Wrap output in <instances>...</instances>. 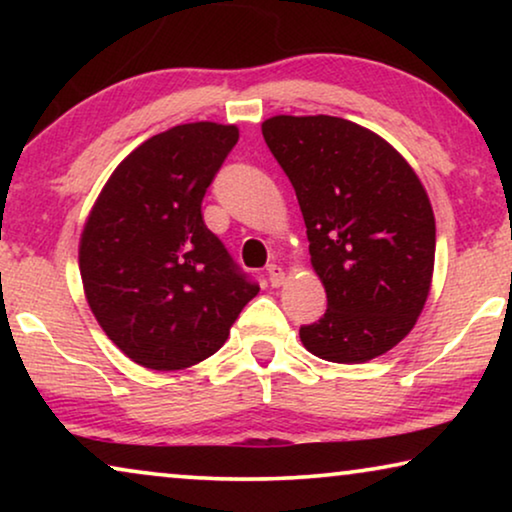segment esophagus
Returning a JSON list of instances; mask_svg holds the SVG:
<instances>
[{
  "instance_id": "esophagus-1",
  "label": "esophagus",
  "mask_w": 512,
  "mask_h": 512,
  "mask_svg": "<svg viewBox=\"0 0 512 512\" xmlns=\"http://www.w3.org/2000/svg\"><path fill=\"white\" fill-rule=\"evenodd\" d=\"M268 279H270L272 286H282L284 279H286V272H284L282 268H279V265L270 263V265H268Z\"/></svg>"
}]
</instances>
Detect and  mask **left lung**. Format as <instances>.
Returning <instances> with one entry per match:
<instances>
[{
	"instance_id": "obj_1",
	"label": "left lung",
	"mask_w": 512,
	"mask_h": 512,
	"mask_svg": "<svg viewBox=\"0 0 512 512\" xmlns=\"http://www.w3.org/2000/svg\"><path fill=\"white\" fill-rule=\"evenodd\" d=\"M303 212L328 310L300 326L307 352L363 363L412 331L431 289L436 219L422 181L380 135L335 116L261 125Z\"/></svg>"
}]
</instances>
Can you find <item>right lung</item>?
<instances>
[{"label": "right lung", "instance_id": "1", "mask_svg": "<svg viewBox=\"0 0 512 512\" xmlns=\"http://www.w3.org/2000/svg\"><path fill=\"white\" fill-rule=\"evenodd\" d=\"M235 125L186 123L139 144L90 209L79 244L88 305L139 366L184 370L219 352L258 293L202 221Z\"/></svg>", "mask_w": 512, "mask_h": 512}]
</instances>
